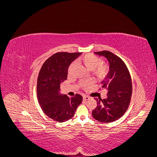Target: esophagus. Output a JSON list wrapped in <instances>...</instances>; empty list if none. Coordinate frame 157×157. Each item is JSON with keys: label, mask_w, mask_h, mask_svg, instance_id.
Masks as SVG:
<instances>
[{"label": "esophagus", "mask_w": 157, "mask_h": 157, "mask_svg": "<svg viewBox=\"0 0 157 157\" xmlns=\"http://www.w3.org/2000/svg\"><path fill=\"white\" fill-rule=\"evenodd\" d=\"M90 99V98L89 97V96H83V99L84 101H87V100H88V99Z\"/></svg>", "instance_id": "1"}]
</instances>
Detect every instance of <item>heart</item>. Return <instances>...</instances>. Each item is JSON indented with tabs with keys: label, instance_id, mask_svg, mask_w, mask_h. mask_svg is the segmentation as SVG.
<instances>
[{
	"label": "heart",
	"instance_id": "b5f03b06",
	"mask_svg": "<svg viewBox=\"0 0 157 157\" xmlns=\"http://www.w3.org/2000/svg\"><path fill=\"white\" fill-rule=\"evenodd\" d=\"M78 62L83 64L89 70H92L94 76L99 78H103L107 74L109 71V66L107 64L103 63L101 59L98 56L92 54L84 55L78 58ZM76 68V64L72 63L68 68V74L72 75ZM92 84L91 80H85L80 83L83 88H88Z\"/></svg>",
	"mask_w": 157,
	"mask_h": 157
}]
</instances>
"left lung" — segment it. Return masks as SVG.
<instances>
[{"label":"left lung","instance_id":"obj_1","mask_svg":"<svg viewBox=\"0 0 157 157\" xmlns=\"http://www.w3.org/2000/svg\"><path fill=\"white\" fill-rule=\"evenodd\" d=\"M106 58L109 71L103 81L102 89L108 91L106 99H96L97 107L92 111L95 119L101 122H112L120 118L129 107L132 94L130 74L119 57L109 51L94 52Z\"/></svg>","mask_w":157,"mask_h":157}]
</instances>
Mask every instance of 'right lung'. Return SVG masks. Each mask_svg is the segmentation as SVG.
Returning a JSON list of instances; mask_svg holds the SVG:
<instances>
[{"mask_svg":"<svg viewBox=\"0 0 157 157\" xmlns=\"http://www.w3.org/2000/svg\"><path fill=\"white\" fill-rule=\"evenodd\" d=\"M81 53L58 52L42 65L37 78V99L42 110L50 118L62 122L72 118L82 97L75 94L72 98L59 92L60 84L67 78L70 64Z\"/></svg>","mask_w":157,"mask_h":157,"instance_id":"add662e5","label":"right lung"}]
</instances>
